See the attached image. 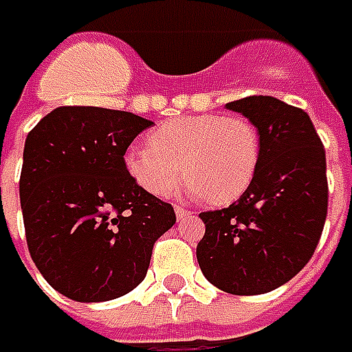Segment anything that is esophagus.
<instances>
[{
    "mask_svg": "<svg viewBox=\"0 0 352 352\" xmlns=\"http://www.w3.org/2000/svg\"><path fill=\"white\" fill-rule=\"evenodd\" d=\"M189 212L186 210V208H184V206H180V204H178V206H176V218H178V220H184V218H186V216H188Z\"/></svg>",
    "mask_w": 352,
    "mask_h": 352,
    "instance_id": "esophagus-1",
    "label": "esophagus"
}]
</instances>
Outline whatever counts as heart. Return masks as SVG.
Wrapping results in <instances>:
<instances>
[{
    "mask_svg": "<svg viewBox=\"0 0 352 352\" xmlns=\"http://www.w3.org/2000/svg\"><path fill=\"white\" fill-rule=\"evenodd\" d=\"M260 155V131L250 119L203 113L157 126L149 144L126 149L124 168L151 195L170 197L188 176L193 195L226 203L250 186Z\"/></svg>",
    "mask_w": 352,
    "mask_h": 352,
    "instance_id": "obj_1",
    "label": "heart"
}]
</instances>
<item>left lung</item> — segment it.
I'll list each match as a JSON object with an SVG mask.
<instances>
[{
  "instance_id": "8db88e82",
  "label": "left lung",
  "mask_w": 352,
  "mask_h": 352,
  "mask_svg": "<svg viewBox=\"0 0 352 352\" xmlns=\"http://www.w3.org/2000/svg\"><path fill=\"white\" fill-rule=\"evenodd\" d=\"M258 126L261 155L243 195L201 212L197 261L216 288L258 296L296 276L313 258L328 214L326 151L301 108L273 96L226 104Z\"/></svg>"
}]
</instances>
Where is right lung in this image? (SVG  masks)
Masks as SVG:
<instances>
[{
	"label": "right lung",
	"mask_w": 352,
	"mask_h": 352,
	"mask_svg": "<svg viewBox=\"0 0 352 352\" xmlns=\"http://www.w3.org/2000/svg\"><path fill=\"white\" fill-rule=\"evenodd\" d=\"M153 121L119 109L62 106L30 131L21 206L32 260L69 300L108 301L148 273L153 244L176 223L172 204L124 168Z\"/></svg>",
	"instance_id": "right-lung-1"
}]
</instances>
